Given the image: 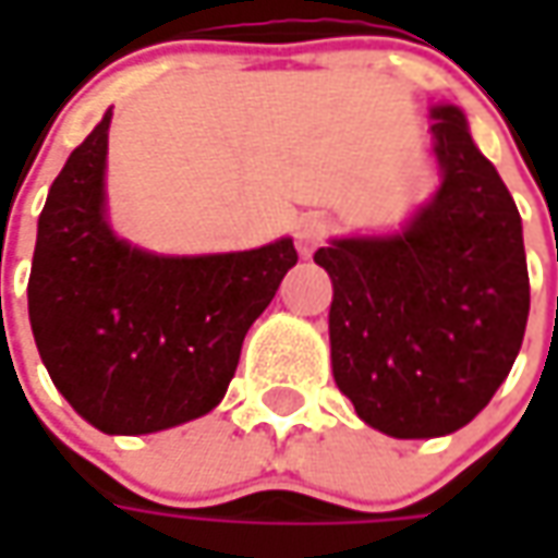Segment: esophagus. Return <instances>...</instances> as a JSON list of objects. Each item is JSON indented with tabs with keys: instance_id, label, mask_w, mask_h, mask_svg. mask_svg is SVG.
Segmentation results:
<instances>
[{
	"instance_id": "1",
	"label": "esophagus",
	"mask_w": 558,
	"mask_h": 558,
	"mask_svg": "<svg viewBox=\"0 0 558 558\" xmlns=\"http://www.w3.org/2000/svg\"><path fill=\"white\" fill-rule=\"evenodd\" d=\"M329 235V220L319 217V214H304L298 226H294V242H298V251L304 257H311L316 247L323 245V239Z\"/></svg>"
}]
</instances>
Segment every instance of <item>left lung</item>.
<instances>
[{
    "label": "left lung",
    "mask_w": 558,
    "mask_h": 558,
    "mask_svg": "<svg viewBox=\"0 0 558 558\" xmlns=\"http://www.w3.org/2000/svg\"><path fill=\"white\" fill-rule=\"evenodd\" d=\"M440 189L403 232L335 239L332 373L356 416L391 438H440L482 413L525 338L522 217L453 105L432 108Z\"/></svg>",
    "instance_id": "8db88e82"
}]
</instances>
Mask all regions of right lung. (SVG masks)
Instances as JSON below:
<instances>
[{
	"label": "right lung",
	"mask_w": 558,
	"mask_h": 558,
	"mask_svg": "<svg viewBox=\"0 0 558 558\" xmlns=\"http://www.w3.org/2000/svg\"><path fill=\"white\" fill-rule=\"evenodd\" d=\"M111 111L71 151L39 214L27 311L54 388L105 435H151L210 413L251 323L298 264L291 239L158 257L105 220Z\"/></svg>",
	"instance_id": "obj_1"
}]
</instances>
